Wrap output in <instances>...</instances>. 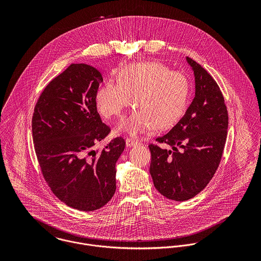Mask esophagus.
<instances>
[{"instance_id":"34e87169","label":"esophagus","mask_w":261,"mask_h":261,"mask_svg":"<svg viewBox=\"0 0 261 261\" xmlns=\"http://www.w3.org/2000/svg\"><path fill=\"white\" fill-rule=\"evenodd\" d=\"M138 145H140V144H139L137 141H134V140H130V139H127V140L125 141V146L128 147V148L136 147V146H138Z\"/></svg>"}]
</instances>
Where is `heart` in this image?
<instances>
[{
    "label": "heart",
    "instance_id": "heart-1",
    "mask_svg": "<svg viewBox=\"0 0 261 261\" xmlns=\"http://www.w3.org/2000/svg\"><path fill=\"white\" fill-rule=\"evenodd\" d=\"M186 76L159 62L129 64L117 73V83L107 82L95 95L99 112L112 118L120 116L132 103L133 112L117 126L137 137L155 127L174 126L186 112L189 98Z\"/></svg>",
    "mask_w": 261,
    "mask_h": 261
}]
</instances>
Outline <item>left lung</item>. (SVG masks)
<instances>
[{
  "instance_id": "obj_1",
  "label": "left lung",
  "mask_w": 261,
  "mask_h": 261,
  "mask_svg": "<svg viewBox=\"0 0 261 261\" xmlns=\"http://www.w3.org/2000/svg\"><path fill=\"white\" fill-rule=\"evenodd\" d=\"M186 61L195 77L194 99L177 124L156 139L173 149L149 146L153 185L164 197L178 202L195 197L213 178L228 128V112L216 81L193 59L186 57Z\"/></svg>"
}]
</instances>
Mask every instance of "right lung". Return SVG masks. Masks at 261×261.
<instances>
[{"mask_svg": "<svg viewBox=\"0 0 261 261\" xmlns=\"http://www.w3.org/2000/svg\"><path fill=\"white\" fill-rule=\"evenodd\" d=\"M101 73L72 63L54 78L38 99L32 119L35 151L53 193L80 211L103 207L114 195L115 164L125 148L121 138L94 149L110 133L97 112Z\"/></svg>", "mask_w": 261, "mask_h": 261, "instance_id": "add662e5", "label": "right lung"}]
</instances>
